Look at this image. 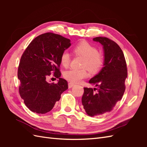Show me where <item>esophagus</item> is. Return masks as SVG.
I'll use <instances>...</instances> for the list:
<instances>
[{"mask_svg": "<svg viewBox=\"0 0 147 147\" xmlns=\"http://www.w3.org/2000/svg\"><path fill=\"white\" fill-rule=\"evenodd\" d=\"M74 85H75V84H74V83H69V84H68L69 88H72V87H73Z\"/></svg>", "mask_w": 147, "mask_h": 147, "instance_id": "obj_1", "label": "esophagus"}]
</instances>
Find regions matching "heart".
<instances>
[{"label": "heart", "mask_w": 147, "mask_h": 147, "mask_svg": "<svg viewBox=\"0 0 147 147\" xmlns=\"http://www.w3.org/2000/svg\"><path fill=\"white\" fill-rule=\"evenodd\" d=\"M75 55L84 57L82 66L86 67L91 73L98 72L103 64L104 58L100 53L97 52V48L86 41L78 43L73 49ZM70 61V54L67 51L64 52L61 56V63L67 67ZM88 76L85 69H70L64 73V78L72 83H78Z\"/></svg>", "instance_id": "obj_1"}]
</instances>
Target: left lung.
I'll use <instances>...</instances> for the list:
<instances>
[{"instance_id": "left-lung-1", "label": "left lung", "mask_w": 147, "mask_h": 147, "mask_svg": "<svg viewBox=\"0 0 147 147\" xmlns=\"http://www.w3.org/2000/svg\"><path fill=\"white\" fill-rule=\"evenodd\" d=\"M92 40L103 47L104 67L89 81L97 88H84L82 102L88 115L97 117L110 112L121 99L127 71L123 52L117 43L107 37Z\"/></svg>"}]
</instances>
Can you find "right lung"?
Instances as JSON below:
<instances>
[{"mask_svg":"<svg viewBox=\"0 0 147 147\" xmlns=\"http://www.w3.org/2000/svg\"><path fill=\"white\" fill-rule=\"evenodd\" d=\"M70 45L69 39L48 32L35 38L23 53L18 70L19 91L32 112L39 114L50 112L68 89L67 82L60 77L59 67L62 54ZM52 72L59 79L57 84L46 81Z\"/></svg>","mask_w":147,"mask_h":147,"instance_id":"obj_1","label":"right lung"}]
</instances>
